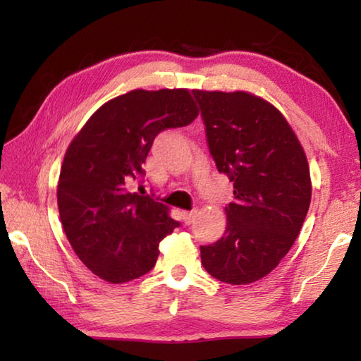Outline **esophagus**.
I'll use <instances>...</instances> for the list:
<instances>
[{
	"mask_svg": "<svg viewBox=\"0 0 361 361\" xmlns=\"http://www.w3.org/2000/svg\"><path fill=\"white\" fill-rule=\"evenodd\" d=\"M195 216H197V210H192V212H181V218L185 224H191L194 223Z\"/></svg>",
	"mask_w": 361,
	"mask_h": 361,
	"instance_id": "obj_1",
	"label": "esophagus"
}]
</instances>
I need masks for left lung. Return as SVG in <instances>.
<instances>
[{
  "label": "left lung",
  "mask_w": 361,
  "mask_h": 361,
  "mask_svg": "<svg viewBox=\"0 0 361 361\" xmlns=\"http://www.w3.org/2000/svg\"><path fill=\"white\" fill-rule=\"evenodd\" d=\"M216 167L234 186L224 235L200 247L205 271L224 283L266 277L295 243L312 195L309 162L285 116L247 90H194Z\"/></svg>",
  "instance_id": "8db88e82"
}]
</instances>
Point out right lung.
<instances>
[{
    "instance_id": "add662e5",
    "label": "right lung",
    "mask_w": 361,
    "mask_h": 361,
    "mask_svg": "<svg viewBox=\"0 0 361 361\" xmlns=\"http://www.w3.org/2000/svg\"><path fill=\"white\" fill-rule=\"evenodd\" d=\"M189 89H135L108 100L66 148L57 185L60 221L85 267L124 283L154 267L176 226L167 205L132 192L159 132L197 118Z\"/></svg>"
}]
</instances>
